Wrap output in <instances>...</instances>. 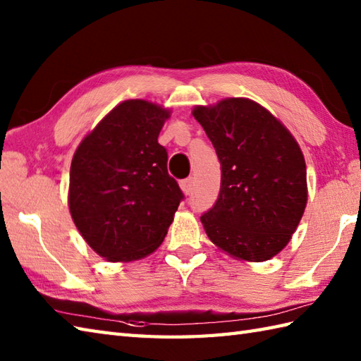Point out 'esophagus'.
<instances>
[{
    "label": "esophagus",
    "instance_id": "esophagus-1",
    "mask_svg": "<svg viewBox=\"0 0 361 361\" xmlns=\"http://www.w3.org/2000/svg\"><path fill=\"white\" fill-rule=\"evenodd\" d=\"M180 188H181V190H183V192H185L186 195L192 194V190H194V178H192V176H189V178L183 180V181L180 183Z\"/></svg>",
    "mask_w": 361,
    "mask_h": 361
}]
</instances>
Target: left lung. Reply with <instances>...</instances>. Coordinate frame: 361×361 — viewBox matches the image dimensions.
<instances>
[{
    "label": "left lung",
    "mask_w": 361,
    "mask_h": 361,
    "mask_svg": "<svg viewBox=\"0 0 361 361\" xmlns=\"http://www.w3.org/2000/svg\"><path fill=\"white\" fill-rule=\"evenodd\" d=\"M221 164L220 194L200 217L216 247L245 262H264L287 247L307 204V171L295 136L248 97L195 105Z\"/></svg>",
    "instance_id": "obj_1"
}]
</instances>
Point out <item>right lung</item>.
I'll use <instances>...</instances> for the list:
<instances>
[{"label":"right lung","mask_w":361,"mask_h":361,"mask_svg":"<svg viewBox=\"0 0 361 361\" xmlns=\"http://www.w3.org/2000/svg\"><path fill=\"white\" fill-rule=\"evenodd\" d=\"M171 110L145 99L118 104L83 136L71 161L68 206L88 247L109 262L147 257L183 198L158 136Z\"/></svg>","instance_id":"add662e5"}]
</instances>
